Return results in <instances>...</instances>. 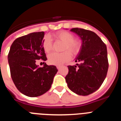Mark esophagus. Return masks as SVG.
Masks as SVG:
<instances>
[{
    "label": "esophagus",
    "instance_id": "1",
    "mask_svg": "<svg viewBox=\"0 0 121 121\" xmlns=\"http://www.w3.org/2000/svg\"><path fill=\"white\" fill-rule=\"evenodd\" d=\"M60 67H61V66H59V65L57 66V68L58 69V70H59L60 68Z\"/></svg>",
    "mask_w": 121,
    "mask_h": 121
}]
</instances>
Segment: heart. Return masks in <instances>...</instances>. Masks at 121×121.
Here are the masks:
<instances>
[{"mask_svg":"<svg viewBox=\"0 0 121 121\" xmlns=\"http://www.w3.org/2000/svg\"><path fill=\"white\" fill-rule=\"evenodd\" d=\"M56 39L64 42L63 46L64 52L60 53H52L48 56V62L50 64L60 65L70 59L71 54L76 55L82 48V40L78 38H74L73 34L67 31H60L53 35ZM42 46L45 52L48 53L52 49V42L48 36L43 38Z\"/></svg>","mask_w":121,"mask_h":121,"instance_id":"1","label":"heart"}]
</instances>
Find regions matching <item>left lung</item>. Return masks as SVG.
Segmentation results:
<instances>
[{"label": "left lung", "mask_w": 121, "mask_h": 121, "mask_svg": "<svg viewBox=\"0 0 121 121\" xmlns=\"http://www.w3.org/2000/svg\"><path fill=\"white\" fill-rule=\"evenodd\" d=\"M71 31L81 37L82 45L75 60L79 63L68 66L66 82L73 92L87 96L98 90L106 78L108 69L106 45L90 30L74 28Z\"/></svg>", "instance_id": "8db88e82"}]
</instances>
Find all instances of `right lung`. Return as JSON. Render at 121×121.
<instances>
[{"label":"right lung","mask_w":121,"mask_h":121,"mask_svg":"<svg viewBox=\"0 0 121 121\" xmlns=\"http://www.w3.org/2000/svg\"><path fill=\"white\" fill-rule=\"evenodd\" d=\"M45 33L35 32L17 38L13 42L8 55L11 76L15 86L22 94L37 97L50 89L57 72L54 65L44 63L36 65L38 60L47 58L42 46Z\"/></svg>","instance_id":"obj_1"}]
</instances>
